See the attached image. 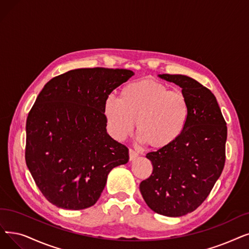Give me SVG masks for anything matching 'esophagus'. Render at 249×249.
Segmentation results:
<instances>
[{"instance_id": "obj_1", "label": "esophagus", "mask_w": 249, "mask_h": 249, "mask_svg": "<svg viewBox=\"0 0 249 249\" xmlns=\"http://www.w3.org/2000/svg\"><path fill=\"white\" fill-rule=\"evenodd\" d=\"M137 157H138V153H136V151L133 150V149H129V160H135Z\"/></svg>"}]
</instances>
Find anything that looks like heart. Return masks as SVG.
<instances>
[{"mask_svg":"<svg viewBox=\"0 0 249 249\" xmlns=\"http://www.w3.org/2000/svg\"><path fill=\"white\" fill-rule=\"evenodd\" d=\"M187 96L170 90L155 79H142L126 84L120 100L110 95L105 100L103 114L107 132L118 142L132 134L136 122L139 142L148 147L169 148L184 133L190 117Z\"/></svg>","mask_w":249,"mask_h":249,"instance_id":"heart-1","label":"heart"}]
</instances>
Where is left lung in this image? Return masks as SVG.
Instances as JSON below:
<instances>
[{
	"instance_id": "left-lung-1",
	"label": "left lung",
	"mask_w": 249,
	"mask_h": 249,
	"mask_svg": "<svg viewBox=\"0 0 249 249\" xmlns=\"http://www.w3.org/2000/svg\"><path fill=\"white\" fill-rule=\"evenodd\" d=\"M158 77L180 86L191 113L184 133L174 144L146 155L154 170L139 189L150 210L177 218L196 210L220 178L227 126L215 96L198 81L182 74Z\"/></svg>"
}]
</instances>
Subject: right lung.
<instances>
[{
	"label": "right lung",
	"instance_id": "right-lung-1",
	"mask_svg": "<svg viewBox=\"0 0 249 249\" xmlns=\"http://www.w3.org/2000/svg\"><path fill=\"white\" fill-rule=\"evenodd\" d=\"M133 75L127 69H74L39 92L26 120L25 160L37 187L56 207H91L109 173L128 163V148L107 132L103 107Z\"/></svg>",
	"mask_w": 249,
	"mask_h": 249
}]
</instances>
